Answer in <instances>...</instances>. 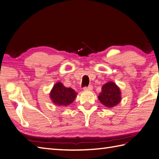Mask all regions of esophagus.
<instances>
[{
  "label": "esophagus",
  "instance_id": "34e87169",
  "mask_svg": "<svg viewBox=\"0 0 159 159\" xmlns=\"http://www.w3.org/2000/svg\"><path fill=\"white\" fill-rule=\"evenodd\" d=\"M93 89V87L92 85H89L88 87H85L84 88V90H88V91H91Z\"/></svg>",
  "mask_w": 159,
  "mask_h": 159
}]
</instances>
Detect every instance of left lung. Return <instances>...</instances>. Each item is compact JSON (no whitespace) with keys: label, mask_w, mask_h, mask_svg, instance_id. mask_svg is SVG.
I'll use <instances>...</instances> for the list:
<instances>
[{"label":"left lung","mask_w":159,"mask_h":159,"mask_svg":"<svg viewBox=\"0 0 159 159\" xmlns=\"http://www.w3.org/2000/svg\"><path fill=\"white\" fill-rule=\"evenodd\" d=\"M102 91L98 98L104 106L108 108L114 107L121 101V92L116 83L109 81L102 87Z\"/></svg>","instance_id":"obj_1"}]
</instances>
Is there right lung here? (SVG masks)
Wrapping results in <instances>:
<instances>
[{
  "mask_svg": "<svg viewBox=\"0 0 159 159\" xmlns=\"http://www.w3.org/2000/svg\"><path fill=\"white\" fill-rule=\"evenodd\" d=\"M77 96V93L71 88H66L61 82L54 84L49 93V97L55 105L67 107L72 103Z\"/></svg>",
  "mask_w": 159,
  "mask_h": 159,
  "instance_id": "add662e5",
  "label": "right lung"
}]
</instances>
